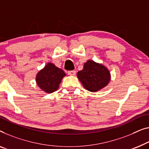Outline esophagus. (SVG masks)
<instances>
[{
  "label": "esophagus",
  "instance_id": "1",
  "mask_svg": "<svg viewBox=\"0 0 149 149\" xmlns=\"http://www.w3.org/2000/svg\"><path fill=\"white\" fill-rule=\"evenodd\" d=\"M68 75H72V76H74V75L76 74V71H75V70L68 71Z\"/></svg>",
  "mask_w": 149,
  "mask_h": 149
}]
</instances>
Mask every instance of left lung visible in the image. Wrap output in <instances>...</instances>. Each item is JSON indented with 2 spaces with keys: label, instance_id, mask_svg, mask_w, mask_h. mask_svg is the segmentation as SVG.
I'll use <instances>...</instances> for the list:
<instances>
[{
  "label": "left lung",
  "instance_id": "obj_1",
  "mask_svg": "<svg viewBox=\"0 0 149 149\" xmlns=\"http://www.w3.org/2000/svg\"><path fill=\"white\" fill-rule=\"evenodd\" d=\"M83 87L91 92H95L105 87L110 81V73L102 64L88 60L83 69L77 73Z\"/></svg>",
  "mask_w": 149,
  "mask_h": 149
}]
</instances>
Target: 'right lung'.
<instances>
[{
	"label": "right lung",
	"instance_id": "right-lung-1",
	"mask_svg": "<svg viewBox=\"0 0 149 149\" xmlns=\"http://www.w3.org/2000/svg\"><path fill=\"white\" fill-rule=\"evenodd\" d=\"M66 74L63 70L56 67L52 63H48L44 69L37 74L38 85L46 93H52L59 87L60 83Z\"/></svg>",
	"mask_w": 149,
	"mask_h": 149
}]
</instances>
